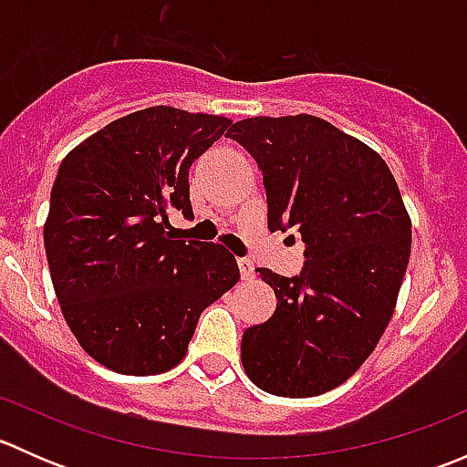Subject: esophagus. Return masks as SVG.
I'll return each mask as SVG.
<instances>
[{
	"mask_svg": "<svg viewBox=\"0 0 467 467\" xmlns=\"http://www.w3.org/2000/svg\"><path fill=\"white\" fill-rule=\"evenodd\" d=\"M237 264H239V273H242V280H251L253 273H255V266H253V262L246 260V257H239Z\"/></svg>",
	"mask_w": 467,
	"mask_h": 467,
	"instance_id": "esophagus-1",
	"label": "esophagus"
}]
</instances>
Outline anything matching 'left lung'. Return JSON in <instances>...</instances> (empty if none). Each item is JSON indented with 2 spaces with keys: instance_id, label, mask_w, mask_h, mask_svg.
Masks as SVG:
<instances>
[{
  "instance_id": "8db88e82",
  "label": "left lung",
  "mask_w": 467,
  "mask_h": 467,
  "mask_svg": "<svg viewBox=\"0 0 467 467\" xmlns=\"http://www.w3.org/2000/svg\"><path fill=\"white\" fill-rule=\"evenodd\" d=\"M228 138L257 160L268 228L305 242L298 275L257 268L277 307L244 332V370L266 393L321 395L368 359L393 317L411 255L398 182L370 146L321 117H251Z\"/></svg>"
}]
</instances>
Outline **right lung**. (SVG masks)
I'll return each mask as SVG.
<instances>
[{
    "mask_svg": "<svg viewBox=\"0 0 467 467\" xmlns=\"http://www.w3.org/2000/svg\"><path fill=\"white\" fill-rule=\"evenodd\" d=\"M233 124L155 106L103 126L60 162L45 251L63 317L83 350L124 375L181 364L201 312L239 280L221 244L176 239L194 219L190 167Z\"/></svg>",
    "mask_w": 467,
    "mask_h": 467,
    "instance_id": "add662e5",
    "label": "right lung"
}]
</instances>
